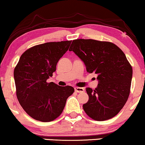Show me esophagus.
Segmentation results:
<instances>
[{
    "instance_id": "obj_1",
    "label": "esophagus",
    "mask_w": 145,
    "mask_h": 145,
    "mask_svg": "<svg viewBox=\"0 0 145 145\" xmlns=\"http://www.w3.org/2000/svg\"><path fill=\"white\" fill-rule=\"evenodd\" d=\"M74 90L78 93H82L84 92V89L83 88H80V87H76V88H74Z\"/></svg>"
}]
</instances>
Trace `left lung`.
Returning <instances> with one entry per match:
<instances>
[{
	"label": "left lung",
	"mask_w": 145,
	"mask_h": 145,
	"mask_svg": "<svg viewBox=\"0 0 145 145\" xmlns=\"http://www.w3.org/2000/svg\"><path fill=\"white\" fill-rule=\"evenodd\" d=\"M69 51L84 63L87 72L98 75V87L86 88L89 100L83 105L84 112L96 121L114 118L130 94L133 69L125 53L112 42L92 39H74Z\"/></svg>",
	"instance_id": "left-lung-1"
}]
</instances>
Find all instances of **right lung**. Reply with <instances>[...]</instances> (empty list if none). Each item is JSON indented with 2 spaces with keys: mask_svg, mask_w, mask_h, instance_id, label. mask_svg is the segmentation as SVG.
I'll return each mask as SVG.
<instances>
[{
  "mask_svg": "<svg viewBox=\"0 0 145 145\" xmlns=\"http://www.w3.org/2000/svg\"><path fill=\"white\" fill-rule=\"evenodd\" d=\"M72 41L35 45L21 55L14 71L16 92L20 104L35 120L49 122L62 114L67 98L74 92L71 86L47 82L57 63Z\"/></svg>",
  "mask_w": 145,
  "mask_h": 145,
  "instance_id": "right-lung-1",
  "label": "right lung"
}]
</instances>
